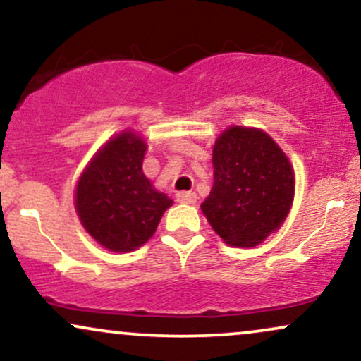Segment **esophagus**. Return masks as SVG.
<instances>
[{
  "mask_svg": "<svg viewBox=\"0 0 361 361\" xmlns=\"http://www.w3.org/2000/svg\"><path fill=\"white\" fill-rule=\"evenodd\" d=\"M176 200L180 202V204L193 205V204H197V193H193V192H181V193L176 195Z\"/></svg>",
  "mask_w": 361,
  "mask_h": 361,
  "instance_id": "1",
  "label": "esophagus"
}]
</instances>
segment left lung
Here are the masks:
<instances>
[{"mask_svg":"<svg viewBox=\"0 0 361 361\" xmlns=\"http://www.w3.org/2000/svg\"><path fill=\"white\" fill-rule=\"evenodd\" d=\"M214 186L200 205L222 241L255 247L279 231L292 209L295 173L264 130L231 126L212 151Z\"/></svg>","mask_w":361,"mask_h":361,"instance_id":"1","label":"left lung"}]
</instances>
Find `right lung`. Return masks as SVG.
<instances>
[{"mask_svg": "<svg viewBox=\"0 0 361 361\" xmlns=\"http://www.w3.org/2000/svg\"><path fill=\"white\" fill-rule=\"evenodd\" d=\"M146 151V140L127 128L106 140L78 178V217L86 233L109 251L128 252L146 244L173 205L144 175Z\"/></svg>", "mask_w": 361, "mask_h": 361, "instance_id": "add662e5", "label": "right lung"}]
</instances>
